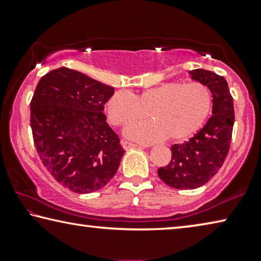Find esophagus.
Segmentation results:
<instances>
[{
    "mask_svg": "<svg viewBox=\"0 0 261 261\" xmlns=\"http://www.w3.org/2000/svg\"><path fill=\"white\" fill-rule=\"evenodd\" d=\"M122 145H123V147L124 149H132V147H139V145L138 144H135V143H132V142H129V141H125V139H123L122 141Z\"/></svg>",
    "mask_w": 261,
    "mask_h": 261,
    "instance_id": "34e87169",
    "label": "esophagus"
}]
</instances>
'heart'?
<instances>
[{
    "instance_id": "obj_1",
    "label": "heart",
    "mask_w": 261,
    "mask_h": 261,
    "mask_svg": "<svg viewBox=\"0 0 261 261\" xmlns=\"http://www.w3.org/2000/svg\"><path fill=\"white\" fill-rule=\"evenodd\" d=\"M212 109V93L199 82H170L146 89L138 96L117 91L108 102L109 120L116 126L129 125L144 118L146 111L153 120L131 125L130 137L153 143L168 137L181 141L200 129Z\"/></svg>"
}]
</instances>
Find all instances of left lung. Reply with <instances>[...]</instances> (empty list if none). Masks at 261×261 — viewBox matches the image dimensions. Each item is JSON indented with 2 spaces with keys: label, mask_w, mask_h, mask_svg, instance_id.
I'll return each instance as SVG.
<instances>
[{
  "label": "left lung",
  "mask_w": 261,
  "mask_h": 261,
  "mask_svg": "<svg viewBox=\"0 0 261 261\" xmlns=\"http://www.w3.org/2000/svg\"><path fill=\"white\" fill-rule=\"evenodd\" d=\"M192 79L212 93V116L188 142L171 145V161L158 169V176L171 188L197 189L207 182L223 166L230 150L234 108L226 80L204 69L190 71Z\"/></svg>",
  "instance_id": "1"
}]
</instances>
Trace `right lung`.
<instances>
[{
    "label": "right lung",
    "instance_id": "add662e5",
    "mask_svg": "<svg viewBox=\"0 0 261 261\" xmlns=\"http://www.w3.org/2000/svg\"><path fill=\"white\" fill-rule=\"evenodd\" d=\"M114 91L64 67L45 73L35 89L30 102L35 147L55 180L76 193L106 186L125 152L103 112Z\"/></svg>",
    "mask_w": 261,
    "mask_h": 261
}]
</instances>
